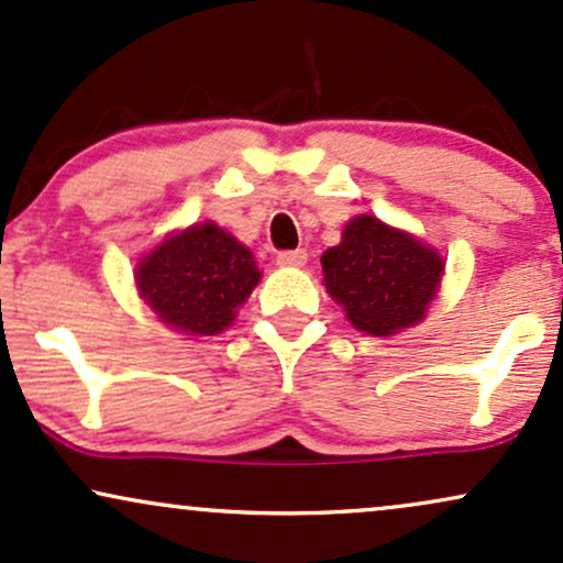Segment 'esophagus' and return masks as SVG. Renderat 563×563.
I'll return each instance as SVG.
<instances>
[{
    "label": "esophagus",
    "instance_id": "obj_1",
    "mask_svg": "<svg viewBox=\"0 0 563 563\" xmlns=\"http://www.w3.org/2000/svg\"><path fill=\"white\" fill-rule=\"evenodd\" d=\"M277 264H280V267H303V264H307V252H303V249H296V252H280L277 254Z\"/></svg>",
    "mask_w": 563,
    "mask_h": 563
}]
</instances>
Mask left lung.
<instances>
[{
  "label": "left lung",
  "instance_id": "left-lung-1",
  "mask_svg": "<svg viewBox=\"0 0 563 563\" xmlns=\"http://www.w3.org/2000/svg\"><path fill=\"white\" fill-rule=\"evenodd\" d=\"M443 269L435 249L372 214L354 217L341 243L322 254L328 294L356 330L380 338L424 320Z\"/></svg>",
  "mask_w": 563,
  "mask_h": 563
}]
</instances>
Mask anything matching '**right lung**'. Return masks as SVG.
<instances>
[{
  "instance_id": "add662e5",
  "label": "right lung",
  "mask_w": 563,
  "mask_h": 563,
  "mask_svg": "<svg viewBox=\"0 0 563 563\" xmlns=\"http://www.w3.org/2000/svg\"><path fill=\"white\" fill-rule=\"evenodd\" d=\"M260 277L254 254L214 222L167 235L135 264L141 299L183 335H217L230 328Z\"/></svg>"
}]
</instances>
